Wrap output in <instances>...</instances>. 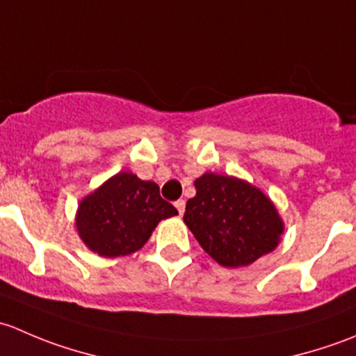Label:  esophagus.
<instances>
[{
  "instance_id": "obj_1",
  "label": "esophagus",
  "mask_w": 356,
  "mask_h": 356,
  "mask_svg": "<svg viewBox=\"0 0 356 356\" xmlns=\"http://www.w3.org/2000/svg\"><path fill=\"white\" fill-rule=\"evenodd\" d=\"M175 208H177L179 215H182V213H184V210H186V201L184 200H177V201H175Z\"/></svg>"
}]
</instances>
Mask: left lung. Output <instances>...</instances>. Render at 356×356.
Returning a JSON list of instances; mask_svg holds the SVG:
<instances>
[{"mask_svg": "<svg viewBox=\"0 0 356 356\" xmlns=\"http://www.w3.org/2000/svg\"><path fill=\"white\" fill-rule=\"evenodd\" d=\"M186 203L184 222L198 243L224 267L253 264L270 253L282 234L274 203L241 179L204 174Z\"/></svg>", "mask_w": 356, "mask_h": 356, "instance_id": "left-lung-1", "label": "left lung"}]
</instances>
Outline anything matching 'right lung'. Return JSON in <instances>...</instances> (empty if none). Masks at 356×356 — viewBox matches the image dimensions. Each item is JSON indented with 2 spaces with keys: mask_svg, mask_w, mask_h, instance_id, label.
Instances as JSON below:
<instances>
[{
  "mask_svg": "<svg viewBox=\"0 0 356 356\" xmlns=\"http://www.w3.org/2000/svg\"><path fill=\"white\" fill-rule=\"evenodd\" d=\"M174 215L177 210L161 198L158 184L120 172L82 200L75 224L89 250L111 258L138 251L158 222Z\"/></svg>",
  "mask_w": 356,
  "mask_h": 356,
  "instance_id": "right-lung-1",
  "label": "right lung"
}]
</instances>
